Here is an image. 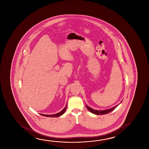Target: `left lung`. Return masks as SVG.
<instances>
[{
    "mask_svg": "<svg viewBox=\"0 0 149 149\" xmlns=\"http://www.w3.org/2000/svg\"><path fill=\"white\" fill-rule=\"evenodd\" d=\"M122 101L120 102V103L122 102ZM120 104H118V105L115 106L114 107L111 108L110 109H107V110H94V109H93L91 107H89V106L86 105V107H87V109L90 111V112L92 113L93 114H95V115H104L107 114V113L111 112V111H113V110H114L117 107V106L119 105Z\"/></svg>",
    "mask_w": 149,
    "mask_h": 149,
    "instance_id": "obj_1",
    "label": "left lung"
}]
</instances>
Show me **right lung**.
Instances as JSON below:
<instances>
[{
	"instance_id": "obj_1",
	"label": "right lung",
	"mask_w": 149,
	"mask_h": 149,
	"mask_svg": "<svg viewBox=\"0 0 149 149\" xmlns=\"http://www.w3.org/2000/svg\"><path fill=\"white\" fill-rule=\"evenodd\" d=\"M66 108H67V105H66V106H65V107H64L63 109V110L61 111V112H60L59 113H56V114H55L46 115L43 114H40L42 115H43V116H46V117H59V116H61V115H62L64 113H65V111H66Z\"/></svg>"
}]
</instances>
